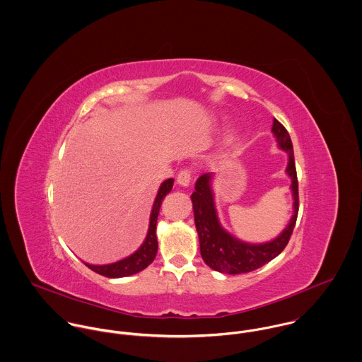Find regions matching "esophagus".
I'll return each mask as SVG.
<instances>
[{
	"label": "esophagus",
	"mask_w": 362,
	"mask_h": 362,
	"mask_svg": "<svg viewBox=\"0 0 362 362\" xmlns=\"http://www.w3.org/2000/svg\"><path fill=\"white\" fill-rule=\"evenodd\" d=\"M192 180V170L190 169H182L177 175V185L182 187H187Z\"/></svg>",
	"instance_id": "1"
}]
</instances>
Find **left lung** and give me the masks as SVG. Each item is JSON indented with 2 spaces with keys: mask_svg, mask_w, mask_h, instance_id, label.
Listing matches in <instances>:
<instances>
[{
  "mask_svg": "<svg viewBox=\"0 0 362 362\" xmlns=\"http://www.w3.org/2000/svg\"><path fill=\"white\" fill-rule=\"evenodd\" d=\"M272 133L276 137L278 146L288 154L286 172L291 179L290 189L294 200L293 216L284 230L274 240L261 244H251L239 240L238 238L228 233L218 219L214 192L211 186L212 173L201 175L196 182V190L192 194V201L196 229L200 239L201 257L204 262L214 271L229 275L255 271L278 257L290 240L298 214V182L294 163V153L288 132L278 119H274Z\"/></svg>",
  "mask_w": 362,
  "mask_h": 362,
  "instance_id": "left-lung-1",
  "label": "left lung"
}]
</instances>
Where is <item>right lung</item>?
Masks as SVG:
<instances>
[{"label": "right lung", "mask_w": 362, "mask_h": 362, "mask_svg": "<svg viewBox=\"0 0 362 362\" xmlns=\"http://www.w3.org/2000/svg\"><path fill=\"white\" fill-rule=\"evenodd\" d=\"M172 187H173V179H166L165 182H162L158 194L154 201L153 209H151L150 226H148L146 240L143 241V244L139 247V250H136L132 255L123 258L121 261L112 262V264L91 265V264L84 262V265L88 267L91 271L97 272L98 275H103L107 278H124V276H130V275H134V274L146 269L154 261L157 251H158V241H157V235H156L157 219H158L162 200L172 190Z\"/></svg>", "instance_id": "obj_1"}]
</instances>
